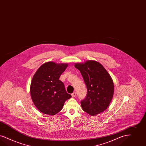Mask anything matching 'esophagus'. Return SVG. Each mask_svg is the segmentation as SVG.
<instances>
[{
  "mask_svg": "<svg viewBox=\"0 0 146 146\" xmlns=\"http://www.w3.org/2000/svg\"><path fill=\"white\" fill-rule=\"evenodd\" d=\"M71 95H72V97H76V92H74L73 94H72Z\"/></svg>",
  "mask_w": 146,
  "mask_h": 146,
  "instance_id": "34e87169",
  "label": "esophagus"
}]
</instances>
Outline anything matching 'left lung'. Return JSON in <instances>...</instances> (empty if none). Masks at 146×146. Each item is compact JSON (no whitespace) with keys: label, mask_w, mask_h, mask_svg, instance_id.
Returning a JSON list of instances; mask_svg holds the SVG:
<instances>
[{"label":"left lung","mask_w":146,"mask_h":146,"mask_svg":"<svg viewBox=\"0 0 146 146\" xmlns=\"http://www.w3.org/2000/svg\"><path fill=\"white\" fill-rule=\"evenodd\" d=\"M74 66L80 70L88 90L86 97L81 101L82 110L91 116L103 112L110 105L114 93L111 76L96 61L77 63Z\"/></svg>","instance_id":"1"}]
</instances>
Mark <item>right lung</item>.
Wrapping results in <instances>:
<instances>
[{
	"label": "right lung",
	"mask_w": 146,
	"mask_h": 146,
	"mask_svg": "<svg viewBox=\"0 0 146 146\" xmlns=\"http://www.w3.org/2000/svg\"><path fill=\"white\" fill-rule=\"evenodd\" d=\"M67 67V64L50 61L42 64L36 72L30 85V94L41 112L50 116L56 114L62 110L66 100L72 97L59 80Z\"/></svg>",
	"instance_id": "obj_1"
}]
</instances>
